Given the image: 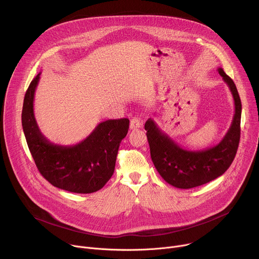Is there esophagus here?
Listing matches in <instances>:
<instances>
[{"instance_id":"1","label":"esophagus","mask_w":259,"mask_h":259,"mask_svg":"<svg viewBox=\"0 0 259 259\" xmlns=\"http://www.w3.org/2000/svg\"><path fill=\"white\" fill-rule=\"evenodd\" d=\"M142 127H143L142 120H140L138 118H133L131 120V123H130V129L131 130H137V129H140Z\"/></svg>"}]
</instances>
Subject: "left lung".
<instances>
[{
	"label": "left lung",
	"mask_w": 259,
	"mask_h": 259,
	"mask_svg": "<svg viewBox=\"0 0 259 259\" xmlns=\"http://www.w3.org/2000/svg\"><path fill=\"white\" fill-rule=\"evenodd\" d=\"M219 75L230 88L235 102V115L219 143L201 151L184 150L163 132L154 119L144 125L153 163L163 179L177 189H193L223 175L233 163L240 141L242 104L234 81L221 67Z\"/></svg>",
	"instance_id": "left-lung-1"
}]
</instances>
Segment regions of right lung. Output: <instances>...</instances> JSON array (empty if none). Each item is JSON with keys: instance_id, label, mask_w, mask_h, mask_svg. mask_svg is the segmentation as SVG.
I'll list each match as a JSON object with an SVG mask.
<instances>
[{"instance_id": "obj_1", "label": "right lung", "mask_w": 259, "mask_h": 259, "mask_svg": "<svg viewBox=\"0 0 259 259\" xmlns=\"http://www.w3.org/2000/svg\"><path fill=\"white\" fill-rule=\"evenodd\" d=\"M41 72L30 82L23 100L22 128L36 168L52 186L77 194L99 191L115 171L119 146L128 133L129 120L101 122L75 145L50 142L40 131L33 114V98Z\"/></svg>"}]
</instances>
